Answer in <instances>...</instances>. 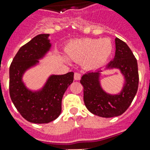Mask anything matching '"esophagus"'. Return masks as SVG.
Returning a JSON list of instances; mask_svg holds the SVG:
<instances>
[{
    "label": "esophagus",
    "instance_id": "34e87169",
    "mask_svg": "<svg viewBox=\"0 0 150 150\" xmlns=\"http://www.w3.org/2000/svg\"><path fill=\"white\" fill-rule=\"evenodd\" d=\"M74 79L75 80H79L81 79V74L79 73V72H75V75H74Z\"/></svg>",
    "mask_w": 150,
    "mask_h": 150
}]
</instances>
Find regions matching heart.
<instances>
[{"label": "heart", "instance_id": "heart-1", "mask_svg": "<svg viewBox=\"0 0 150 150\" xmlns=\"http://www.w3.org/2000/svg\"><path fill=\"white\" fill-rule=\"evenodd\" d=\"M112 44L108 38H83L73 41L67 53L75 62H83L88 70H96L107 62L112 53Z\"/></svg>", "mask_w": 150, "mask_h": 150}]
</instances>
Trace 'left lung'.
<instances>
[{
  "label": "left lung",
  "mask_w": 150,
  "mask_h": 150,
  "mask_svg": "<svg viewBox=\"0 0 150 150\" xmlns=\"http://www.w3.org/2000/svg\"><path fill=\"white\" fill-rule=\"evenodd\" d=\"M116 53L104 69H118L125 79L122 90L118 94H109L100 83L101 72L104 70L90 71L82 76L83 101L86 108L94 115L101 117H114L125 112L135 97L138 88L137 62L128 45L118 38L115 39Z\"/></svg>",
  "instance_id": "1"
}]
</instances>
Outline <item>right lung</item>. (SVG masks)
<instances>
[{"instance_id": "obj_1", "label": "right lung", "mask_w": 150, "mask_h": 150, "mask_svg": "<svg viewBox=\"0 0 150 150\" xmlns=\"http://www.w3.org/2000/svg\"><path fill=\"white\" fill-rule=\"evenodd\" d=\"M50 34H38L19 49L9 67V95L16 108L31 123L46 124L58 118L62 99L74 80V72L51 75L42 88L32 91L25 85V72L38 64L51 47Z\"/></svg>"}]
</instances>
